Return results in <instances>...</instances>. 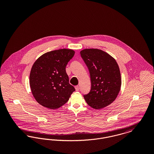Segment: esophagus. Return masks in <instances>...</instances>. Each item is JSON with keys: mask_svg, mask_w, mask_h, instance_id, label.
<instances>
[{"mask_svg": "<svg viewBox=\"0 0 154 154\" xmlns=\"http://www.w3.org/2000/svg\"><path fill=\"white\" fill-rule=\"evenodd\" d=\"M75 91H79V89H80V87H79V85H77V86L75 87Z\"/></svg>", "mask_w": 154, "mask_h": 154, "instance_id": "obj_1", "label": "esophagus"}]
</instances>
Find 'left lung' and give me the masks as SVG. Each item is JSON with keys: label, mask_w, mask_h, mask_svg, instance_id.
I'll use <instances>...</instances> for the list:
<instances>
[{"label": "left lung", "mask_w": 154, "mask_h": 154, "mask_svg": "<svg viewBox=\"0 0 154 154\" xmlns=\"http://www.w3.org/2000/svg\"><path fill=\"white\" fill-rule=\"evenodd\" d=\"M89 71L91 89L84 97L88 105L100 110L117 98L121 87L119 68L116 59L108 53L96 48L80 51Z\"/></svg>", "instance_id": "obj_1"}]
</instances>
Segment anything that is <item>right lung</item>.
Returning <instances> with one entry per match:
<instances>
[{"mask_svg": "<svg viewBox=\"0 0 154 154\" xmlns=\"http://www.w3.org/2000/svg\"><path fill=\"white\" fill-rule=\"evenodd\" d=\"M74 54L73 50L66 48L48 52L33 63L30 73V87L40 105L49 109H58L75 91L66 72V65Z\"/></svg>", "mask_w": 154, "mask_h": 154, "instance_id": "add662e5", "label": "right lung"}]
</instances>
